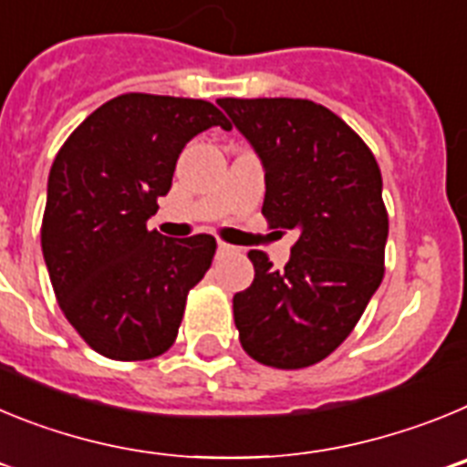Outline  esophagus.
I'll use <instances>...</instances> for the list:
<instances>
[{
    "label": "esophagus",
    "mask_w": 467,
    "mask_h": 467,
    "mask_svg": "<svg viewBox=\"0 0 467 467\" xmlns=\"http://www.w3.org/2000/svg\"><path fill=\"white\" fill-rule=\"evenodd\" d=\"M238 253L236 245H229V243H217V254H234Z\"/></svg>",
    "instance_id": "1"
}]
</instances>
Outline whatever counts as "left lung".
Returning a JSON list of instances; mask_svg holds the SVG:
<instances>
[{
    "instance_id": "obj_1",
    "label": "left lung",
    "mask_w": 467,
    "mask_h": 467,
    "mask_svg": "<svg viewBox=\"0 0 467 467\" xmlns=\"http://www.w3.org/2000/svg\"><path fill=\"white\" fill-rule=\"evenodd\" d=\"M264 168L262 214L296 234L275 271L250 250L254 280L234 295L241 346L278 369L327 358L360 320L383 278L388 214L367 144L327 107L295 98H222Z\"/></svg>"
}]
</instances>
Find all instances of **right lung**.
<instances>
[{"label":"right lung","mask_w":467,"mask_h":467,"mask_svg":"<svg viewBox=\"0 0 467 467\" xmlns=\"http://www.w3.org/2000/svg\"><path fill=\"white\" fill-rule=\"evenodd\" d=\"M222 126L205 100L126 93L90 114L48 172L41 253L81 339L111 360H150L172 346L187 295L210 269L213 236L147 229L192 138Z\"/></svg>","instance_id":"right-lung-1"}]
</instances>
